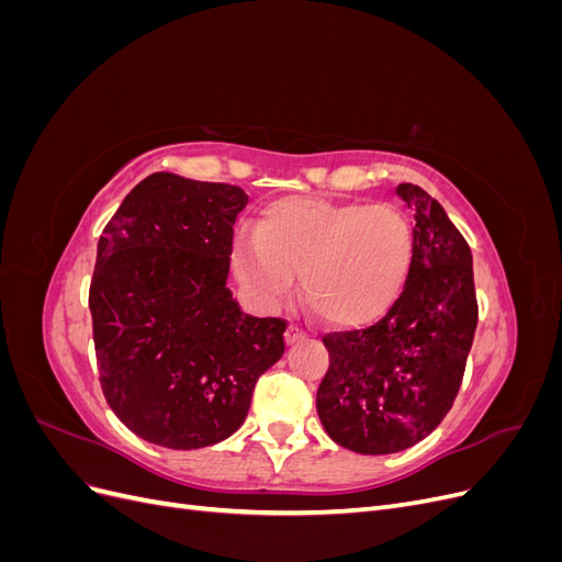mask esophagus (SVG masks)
Segmentation results:
<instances>
[{
	"mask_svg": "<svg viewBox=\"0 0 562 562\" xmlns=\"http://www.w3.org/2000/svg\"><path fill=\"white\" fill-rule=\"evenodd\" d=\"M304 335H307V333H304L300 326H295V323H291V326H288L285 328V345H295L297 342V339H302Z\"/></svg>",
	"mask_w": 562,
	"mask_h": 562,
	"instance_id": "34e87169",
	"label": "esophagus"
}]
</instances>
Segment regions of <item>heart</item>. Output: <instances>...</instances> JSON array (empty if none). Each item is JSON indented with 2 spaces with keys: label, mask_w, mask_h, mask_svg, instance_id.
Instances as JSON below:
<instances>
[{
  "label": "heart",
  "mask_w": 562,
  "mask_h": 562,
  "mask_svg": "<svg viewBox=\"0 0 562 562\" xmlns=\"http://www.w3.org/2000/svg\"><path fill=\"white\" fill-rule=\"evenodd\" d=\"M415 260V229L394 203L285 196L262 209L255 234L232 248L244 291L277 307L293 291L330 326L361 328L401 297Z\"/></svg>",
  "instance_id": "b5f03b06"
}]
</instances>
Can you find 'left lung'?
<instances>
[{
    "instance_id": "1",
    "label": "left lung",
    "mask_w": 562,
    "mask_h": 562,
    "mask_svg": "<svg viewBox=\"0 0 562 562\" xmlns=\"http://www.w3.org/2000/svg\"><path fill=\"white\" fill-rule=\"evenodd\" d=\"M396 194L415 211V260L401 297L375 326L323 337L330 366L316 411L337 446L361 454L405 450L443 422L479 323L464 236L422 187L401 182Z\"/></svg>"
}]
</instances>
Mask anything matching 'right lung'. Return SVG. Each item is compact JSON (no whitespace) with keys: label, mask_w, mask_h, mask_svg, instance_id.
Segmentation results:
<instances>
[{"label":"right lung","mask_w":562,"mask_h":562,"mask_svg":"<svg viewBox=\"0 0 562 562\" xmlns=\"http://www.w3.org/2000/svg\"><path fill=\"white\" fill-rule=\"evenodd\" d=\"M236 184L151 173L98 239L89 291L100 386L126 427L171 450L241 427L252 389L283 356L281 318L244 314L227 288Z\"/></svg>","instance_id":"obj_1"}]
</instances>
